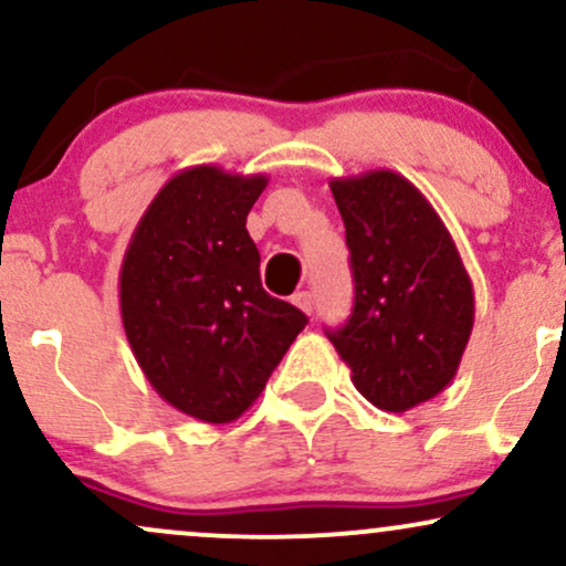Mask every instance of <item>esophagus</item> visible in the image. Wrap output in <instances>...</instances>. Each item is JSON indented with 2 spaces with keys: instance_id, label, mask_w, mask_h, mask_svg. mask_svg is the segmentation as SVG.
I'll return each mask as SVG.
<instances>
[{
  "instance_id": "34e87169",
  "label": "esophagus",
  "mask_w": 566,
  "mask_h": 566,
  "mask_svg": "<svg viewBox=\"0 0 566 566\" xmlns=\"http://www.w3.org/2000/svg\"><path fill=\"white\" fill-rule=\"evenodd\" d=\"M292 303H295L303 314H314V295H311V292H295V295H292Z\"/></svg>"
}]
</instances>
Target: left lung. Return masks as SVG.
Here are the masks:
<instances>
[{
	"mask_svg": "<svg viewBox=\"0 0 566 566\" xmlns=\"http://www.w3.org/2000/svg\"><path fill=\"white\" fill-rule=\"evenodd\" d=\"M346 223L354 311L327 329L356 391L407 412L450 386L473 329V284L450 231L407 178L329 180Z\"/></svg>",
	"mask_w": 566,
	"mask_h": 566,
	"instance_id": "left-lung-1",
	"label": "left lung"
}]
</instances>
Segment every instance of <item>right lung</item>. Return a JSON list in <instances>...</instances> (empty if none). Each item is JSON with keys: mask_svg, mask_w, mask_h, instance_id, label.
<instances>
[{"mask_svg": "<svg viewBox=\"0 0 566 566\" xmlns=\"http://www.w3.org/2000/svg\"><path fill=\"white\" fill-rule=\"evenodd\" d=\"M265 175L197 165L172 175L135 226L119 308L135 359L167 405L231 423L261 396L308 324L261 284L247 212Z\"/></svg>", "mask_w": 566, "mask_h": 566, "instance_id": "obj_1", "label": "right lung"}]
</instances>
